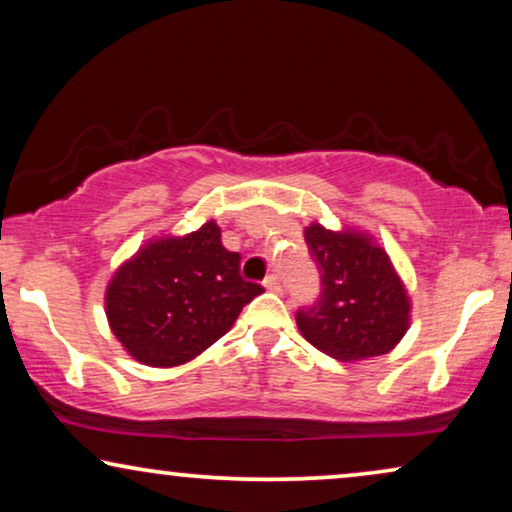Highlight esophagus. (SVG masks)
I'll return each mask as SVG.
<instances>
[{"mask_svg":"<svg viewBox=\"0 0 512 512\" xmlns=\"http://www.w3.org/2000/svg\"><path fill=\"white\" fill-rule=\"evenodd\" d=\"M263 286H265V289H268V291H272V293H282V282H279V277H277V275L265 277Z\"/></svg>","mask_w":512,"mask_h":512,"instance_id":"34e87169","label":"esophagus"}]
</instances>
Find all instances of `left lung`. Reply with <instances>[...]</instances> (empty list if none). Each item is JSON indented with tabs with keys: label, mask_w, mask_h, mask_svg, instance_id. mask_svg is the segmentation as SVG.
Masks as SVG:
<instances>
[{
	"label": "left lung",
	"mask_w": 512,
	"mask_h": 512,
	"mask_svg": "<svg viewBox=\"0 0 512 512\" xmlns=\"http://www.w3.org/2000/svg\"><path fill=\"white\" fill-rule=\"evenodd\" d=\"M305 242L321 272V298L296 314L303 338L338 361L389 354L412 319V300L387 249L366 230L312 221Z\"/></svg>",
	"instance_id": "8db88e82"
}]
</instances>
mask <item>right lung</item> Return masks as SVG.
Returning <instances> with one entry per match:
<instances>
[{
	"instance_id": "obj_1",
	"label": "right lung",
	"mask_w": 512,
	"mask_h": 512,
	"mask_svg": "<svg viewBox=\"0 0 512 512\" xmlns=\"http://www.w3.org/2000/svg\"><path fill=\"white\" fill-rule=\"evenodd\" d=\"M263 286L244 282L240 254L214 219L186 235H156L118 265L104 291L111 333L151 368L184 366L223 338Z\"/></svg>"
}]
</instances>
